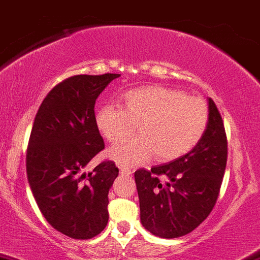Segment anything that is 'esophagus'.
Instances as JSON below:
<instances>
[{"mask_svg":"<svg viewBox=\"0 0 260 260\" xmlns=\"http://www.w3.org/2000/svg\"><path fill=\"white\" fill-rule=\"evenodd\" d=\"M120 174H121V175H124V176H129V175H131V174H133V171H131L130 169H127V168L120 167Z\"/></svg>","mask_w":260,"mask_h":260,"instance_id":"obj_1","label":"esophagus"}]
</instances>
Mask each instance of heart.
Returning a JSON list of instances; mask_svg holds the SVG:
<instances>
[{
    "label": "heart",
    "mask_w": 260,
    "mask_h": 260,
    "mask_svg": "<svg viewBox=\"0 0 260 260\" xmlns=\"http://www.w3.org/2000/svg\"><path fill=\"white\" fill-rule=\"evenodd\" d=\"M208 122L204 100L159 85L125 91L120 106L104 105L95 112L96 127L110 143L127 138L138 126L140 136L109 150V156L121 167L143 164L152 154L160 161L188 154L200 143Z\"/></svg>",
    "instance_id": "obj_1"
}]
</instances>
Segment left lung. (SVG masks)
<instances>
[{"label": "left lung", "instance_id": "1", "mask_svg": "<svg viewBox=\"0 0 260 260\" xmlns=\"http://www.w3.org/2000/svg\"><path fill=\"white\" fill-rule=\"evenodd\" d=\"M209 122L191 151L151 170L135 171L140 220L152 235L183 237L199 226L218 199L228 146L223 120L208 98Z\"/></svg>", "mask_w": 260, "mask_h": 260}]
</instances>
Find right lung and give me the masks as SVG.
<instances>
[{"label": "right lung", "mask_w": 260, "mask_h": 260, "mask_svg": "<svg viewBox=\"0 0 260 260\" xmlns=\"http://www.w3.org/2000/svg\"><path fill=\"white\" fill-rule=\"evenodd\" d=\"M120 74L76 75L42 101L32 127L26 170L35 200L51 226L74 239H91L109 220L114 161L85 168L105 148L95 124V101Z\"/></svg>", "instance_id": "right-lung-1"}]
</instances>
